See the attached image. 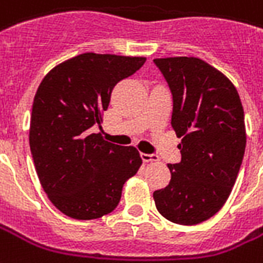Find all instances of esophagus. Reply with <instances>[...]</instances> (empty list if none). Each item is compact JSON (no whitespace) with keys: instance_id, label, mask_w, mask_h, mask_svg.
Listing matches in <instances>:
<instances>
[{"instance_id":"1","label":"esophagus","mask_w":263,"mask_h":263,"mask_svg":"<svg viewBox=\"0 0 263 263\" xmlns=\"http://www.w3.org/2000/svg\"><path fill=\"white\" fill-rule=\"evenodd\" d=\"M140 157H142V160H143L145 163H157V161H160V158H158V156H156V154L142 153L140 154Z\"/></svg>"}]
</instances>
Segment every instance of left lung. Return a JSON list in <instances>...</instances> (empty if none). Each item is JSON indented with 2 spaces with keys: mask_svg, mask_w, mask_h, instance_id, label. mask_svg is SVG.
Here are the masks:
<instances>
[{
  "mask_svg": "<svg viewBox=\"0 0 263 263\" xmlns=\"http://www.w3.org/2000/svg\"><path fill=\"white\" fill-rule=\"evenodd\" d=\"M172 92L171 124L182 160L153 193L156 208L179 225H197L223 207L246 150L244 110L233 83L193 56L154 59Z\"/></svg>",
  "mask_w": 263,
  "mask_h": 263,
  "instance_id": "8db88e82",
  "label": "left lung"
}]
</instances>
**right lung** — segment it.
I'll list each match as a JSON object with an SVG mask.
<instances>
[{
  "mask_svg": "<svg viewBox=\"0 0 263 263\" xmlns=\"http://www.w3.org/2000/svg\"><path fill=\"white\" fill-rule=\"evenodd\" d=\"M146 58L87 52L55 66L34 96L30 149L40 183L65 215L88 220L117 207L125 180L142 165L134 146L92 134L102 123L113 88Z\"/></svg>",
  "mask_w": 263,
  "mask_h": 263,
  "instance_id": "add662e5",
  "label": "right lung"
}]
</instances>
